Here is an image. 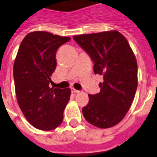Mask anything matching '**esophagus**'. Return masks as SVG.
Wrapping results in <instances>:
<instances>
[{"label":"esophagus","mask_w":157,"mask_h":157,"mask_svg":"<svg viewBox=\"0 0 157 157\" xmlns=\"http://www.w3.org/2000/svg\"><path fill=\"white\" fill-rule=\"evenodd\" d=\"M71 92H72V93H78V92H80V91H78V90H76V89H75V88H72L71 89Z\"/></svg>","instance_id":"obj_1"}]
</instances>
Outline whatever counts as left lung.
I'll return each mask as SVG.
<instances>
[{"instance_id":"left-lung-1","label":"left lung","mask_w":157,"mask_h":157,"mask_svg":"<svg viewBox=\"0 0 157 157\" xmlns=\"http://www.w3.org/2000/svg\"><path fill=\"white\" fill-rule=\"evenodd\" d=\"M75 42L94 62V73L103 77L100 91L88 95L82 108L85 119L99 128H109L130 109L138 86L135 56L125 36L117 31L75 36Z\"/></svg>"}]
</instances>
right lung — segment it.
I'll list each match as a JSON object with an SVG mask.
<instances>
[{
  "mask_svg": "<svg viewBox=\"0 0 157 157\" xmlns=\"http://www.w3.org/2000/svg\"><path fill=\"white\" fill-rule=\"evenodd\" d=\"M70 40L34 31L25 36L17 51L13 64L17 103L29 123L39 130H53L63 121L71 89L51 88L49 83L57 66V50Z\"/></svg>",
  "mask_w": 157,
  "mask_h": 157,
  "instance_id": "right-lung-1",
  "label": "right lung"
}]
</instances>
